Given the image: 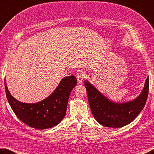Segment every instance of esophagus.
Masks as SVG:
<instances>
[{"instance_id": "obj_1", "label": "esophagus", "mask_w": 154, "mask_h": 154, "mask_svg": "<svg viewBox=\"0 0 154 154\" xmlns=\"http://www.w3.org/2000/svg\"><path fill=\"white\" fill-rule=\"evenodd\" d=\"M75 76H76L78 83H82L83 82V78H84V75H83V72H78L75 75Z\"/></svg>"}]
</instances>
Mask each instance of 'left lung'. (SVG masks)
I'll use <instances>...</instances> for the list:
<instances>
[{"label":"left lung","instance_id":"left-lung-1","mask_svg":"<svg viewBox=\"0 0 154 154\" xmlns=\"http://www.w3.org/2000/svg\"><path fill=\"white\" fill-rule=\"evenodd\" d=\"M92 114L106 127L121 128L132 122L144 108L149 91V77L141 94L131 101L114 102L103 95L88 80L84 81Z\"/></svg>","mask_w":154,"mask_h":154}]
</instances>
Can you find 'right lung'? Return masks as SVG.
Returning <instances> with one entry per match:
<instances>
[{
  "mask_svg": "<svg viewBox=\"0 0 154 154\" xmlns=\"http://www.w3.org/2000/svg\"><path fill=\"white\" fill-rule=\"evenodd\" d=\"M77 85L74 75L65 77L54 91L40 102L23 103L16 100L8 89L5 79V91L11 108L23 123L36 129H46L57 126L65 117L72 89Z\"/></svg>",
  "mask_w": 154,
  "mask_h": 154,
  "instance_id": "obj_1",
  "label": "right lung"
}]
</instances>
